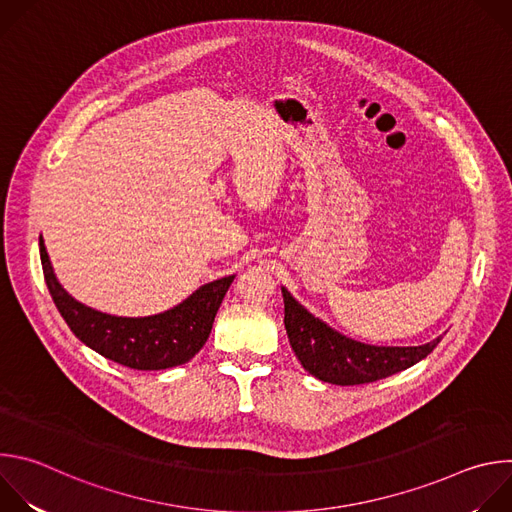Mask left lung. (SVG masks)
<instances>
[{
    "mask_svg": "<svg viewBox=\"0 0 512 512\" xmlns=\"http://www.w3.org/2000/svg\"><path fill=\"white\" fill-rule=\"evenodd\" d=\"M285 330L302 367L316 379L332 385H364L401 373L425 358L442 336L423 346H371L350 340L314 318L281 289Z\"/></svg>",
    "mask_w": 512,
    "mask_h": 512,
    "instance_id": "left-lung-1",
    "label": "left lung"
}]
</instances>
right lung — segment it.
Returning <instances> with one entry per match:
<instances>
[{
  "label": "right lung",
  "mask_w": 512,
  "mask_h": 512,
  "mask_svg": "<svg viewBox=\"0 0 512 512\" xmlns=\"http://www.w3.org/2000/svg\"><path fill=\"white\" fill-rule=\"evenodd\" d=\"M42 271L50 296L81 342L101 356L137 371H162L188 362L208 340L214 316L235 275L210 281L180 306L148 318H117L72 300L54 277L40 237Z\"/></svg>",
  "instance_id": "right-lung-1"
}]
</instances>
